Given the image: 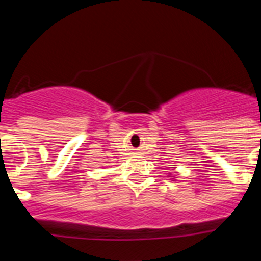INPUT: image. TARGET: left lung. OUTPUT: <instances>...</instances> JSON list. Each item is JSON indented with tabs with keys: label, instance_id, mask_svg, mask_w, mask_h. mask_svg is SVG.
Here are the masks:
<instances>
[{
	"label": "left lung",
	"instance_id": "left-lung-1",
	"mask_svg": "<svg viewBox=\"0 0 261 261\" xmlns=\"http://www.w3.org/2000/svg\"><path fill=\"white\" fill-rule=\"evenodd\" d=\"M174 168H176V167H174ZM168 176H171V175H168ZM172 177H175V176H172Z\"/></svg>",
	"mask_w": 261,
	"mask_h": 261
}]
</instances>
